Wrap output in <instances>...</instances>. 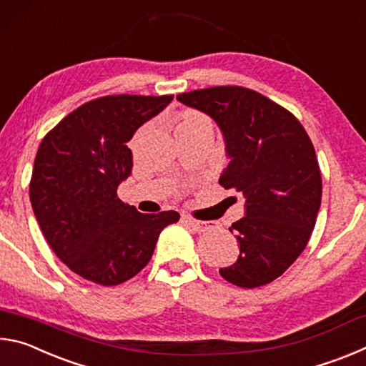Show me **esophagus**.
I'll return each mask as SVG.
<instances>
[{"label": "esophagus", "instance_id": "obj_1", "mask_svg": "<svg viewBox=\"0 0 366 366\" xmlns=\"http://www.w3.org/2000/svg\"><path fill=\"white\" fill-rule=\"evenodd\" d=\"M181 219L189 227L194 229L195 232H205V231H208V229H212L213 224H216V222H213V221H198L195 218H192V216H189V214H182Z\"/></svg>", "mask_w": 366, "mask_h": 366}]
</instances>
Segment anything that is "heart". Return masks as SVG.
<instances>
[{"label": "heart", "mask_w": 366, "mask_h": 366, "mask_svg": "<svg viewBox=\"0 0 366 366\" xmlns=\"http://www.w3.org/2000/svg\"><path fill=\"white\" fill-rule=\"evenodd\" d=\"M202 121H208V117L205 114L198 113V111L189 109L182 114V121H181V124H179V127L190 126V124H197V122H202Z\"/></svg>", "instance_id": "heart-1"}]
</instances>
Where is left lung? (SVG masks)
Wrapping results in <instances>:
<instances>
[{"instance_id": "obj_1", "label": "left lung", "mask_w": 366, "mask_h": 366, "mask_svg": "<svg viewBox=\"0 0 366 366\" xmlns=\"http://www.w3.org/2000/svg\"><path fill=\"white\" fill-rule=\"evenodd\" d=\"M176 98L218 122L231 158L219 184L245 197V216L229 227L239 258L221 276L244 289L266 286L299 258L317 222L323 184L312 140L290 111L245 86Z\"/></svg>"}]
</instances>
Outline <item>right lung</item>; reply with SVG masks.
<instances>
[{
    "label": "right lung",
    "instance_id": "add662e5",
    "mask_svg": "<svg viewBox=\"0 0 366 366\" xmlns=\"http://www.w3.org/2000/svg\"><path fill=\"white\" fill-rule=\"evenodd\" d=\"M172 95H107L63 117L36 152L30 202L43 235L67 268L100 286H117L152 259L158 235L177 212L145 214L121 202L132 172L127 142Z\"/></svg>",
    "mask_w": 366,
    "mask_h": 366
}]
</instances>
